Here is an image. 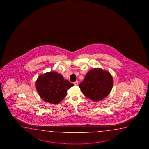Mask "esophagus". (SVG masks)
Returning <instances> with one entry per match:
<instances>
[{
    "label": "esophagus",
    "instance_id": "1",
    "mask_svg": "<svg viewBox=\"0 0 149 149\" xmlns=\"http://www.w3.org/2000/svg\"><path fill=\"white\" fill-rule=\"evenodd\" d=\"M74 84L75 86L78 85V81H76V82H74Z\"/></svg>",
    "mask_w": 149,
    "mask_h": 149
}]
</instances>
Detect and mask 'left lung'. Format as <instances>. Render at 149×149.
I'll list each match as a JSON object with an SVG mask.
<instances>
[{
    "instance_id": "left-lung-1",
    "label": "left lung",
    "mask_w": 149,
    "mask_h": 149,
    "mask_svg": "<svg viewBox=\"0 0 149 149\" xmlns=\"http://www.w3.org/2000/svg\"><path fill=\"white\" fill-rule=\"evenodd\" d=\"M113 85V78L109 72L100 68H94L86 73L79 87L87 98L93 101L98 102L110 94Z\"/></svg>"
}]
</instances>
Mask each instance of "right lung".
<instances>
[{"instance_id":"obj_1","label":"right lung","mask_w":149,"mask_h":149,"mask_svg":"<svg viewBox=\"0 0 149 149\" xmlns=\"http://www.w3.org/2000/svg\"><path fill=\"white\" fill-rule=\"evenodd\" d=\"M74 86L63 76L52 71L41 74L36 82L38 94L44 101L53 104H57L67 96V89Z\"/></svg>"}]
</instances>
